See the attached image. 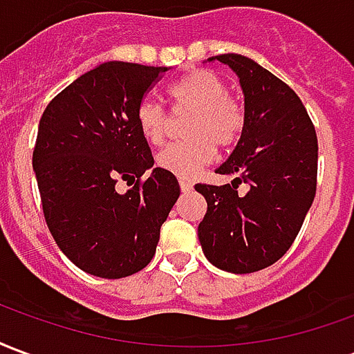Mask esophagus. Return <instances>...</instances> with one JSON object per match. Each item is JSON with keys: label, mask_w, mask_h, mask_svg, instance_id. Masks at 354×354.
<instances>
[{"label": "esophagus", "mask_w": 354, "mask_h": 354, "mask_svg": "<svg viewBox=\"0 0 354 354\" xmlns=\"http://www.w3.org/2000/svg\"><path fill=\"white\" fill-rule=\"evenodd\" d=\"M180 189L184 193H189L193 189V184L189 180H180Z\"/></svg>", "instance_id": "esophagus-1"}]
</instances>
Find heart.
I'll return each mask as SVG.
<instances>
[{
	"instance_id": "heart-1",
	"label": "heart",
	"mask_w": 354,
	"mask_h": 354,
	"mask_svg": "<svg viewBox=\"0 0 354 354\" xmlns=\"http://www.w3.org/2000/svg\"><path fill=\"white\" fill-rule=\"evenodd\" d=\"M172 113L189 115L184 124L187 140L172 144L157 155V165L180 178H193L212 161L218 149H230L237 144L246 124L243 102L222 75L210 70H192L169 87ZM136 124L151 146H161L169 138L172 117L161 104L144 98L136 108Z\"/></svg>"
}]
</instances>
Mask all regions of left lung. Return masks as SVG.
<instances>
[{
    "mask_svg": "<svg viewBox=\"0 0 354 354\" xmlns=\"http://www.w3.org/2000/svg\"><path fill=\"white\" fill-rule=\"evenodd\" d=\"M245 93L243 136L218 174L225 185L195 184L207 199L199 241L210 263L230 273H254L288 252L317 193L319 144L311 117L292 88L241 55H218ZM249 192L239 194V183Z\"/></svg>",
    "mask_w": 354,
    "mask_h": 354,
    "instance_id": "obj_1",
    "label": "left lung"
}]
</instances>
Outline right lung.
<instances>
[{
  "label": "right lung",
  "instance_id": "add662e5",
  "mask_svg": "<svg viewBox=\"0 0 354 354\" xmlns=\"http://www.w3.org/2000/svg\"><path fill=\"white\" fill-rule=\"evenodd\" d=\"M167 68L106 62L45 108L34 170L50 235L85 273L121 279L151 261L161 225L180 197L169 170L153 169L136 108ZM119 179L134 183L124 196Z\"/></svg>",
  "mask_w": 354,
  "mask_h": 354
}]
</instances>
